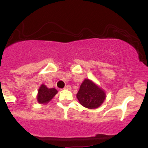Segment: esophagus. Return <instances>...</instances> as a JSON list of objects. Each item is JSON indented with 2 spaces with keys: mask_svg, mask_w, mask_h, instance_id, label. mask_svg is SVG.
Instances as JSON below:
<instances>
[{
  "mask_svg": "<svg viewBox=\"0 0 148 148\" xmlns=\"http://www.w3.org/2000/svg\"><path fill=\"white\" fill-rule=\"evenodd\" d=\"M64 89H71V86L70 85H66V86H65Z\"/></svg>",
  "mask_w": 148,
  "mask_h": 148,
  "instance_id": "esophagus-1",
  "label": "esophagus"
}]
</instances>
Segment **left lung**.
Here are the masks:
<instances>
[{
    "instance_id": "obj_1",
    "label": "left lung",
    "mask_w": 148,
    "mask_h": 148,
    "mask_svg": "<svg viewBox=\"0 0 148 148\" xmlns=\"http://www.w3.org/2000/svg\"><path fill=\"white\" fill-rule=\"evenodd\" d=\"M77 97L82 105L88 109L99 107L105 99V92L89 79H85L80 86Z\"/></svg>"
}]
</instances>
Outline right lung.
Returning <instances> with one entry per match:
<instances>
[{
    "instance_id": "add662e5",
    "label": "right lung",
    "mask_w": 148,
    "mask_h": 148,
    "mask_svg": "<svg viewBox=\"0 0 148 148\" xmlns=\"http://www.w3.org/2000/svg\"><path fill=\"white\" fill-rule=\"evenodd\" d=\"M56 93H57V90L56 89L54 88L49 89L45 85L42 84L38 92V96H37L38 102L40 104L48 103L55 96Z\"/></svg>"
}]
</instances>
